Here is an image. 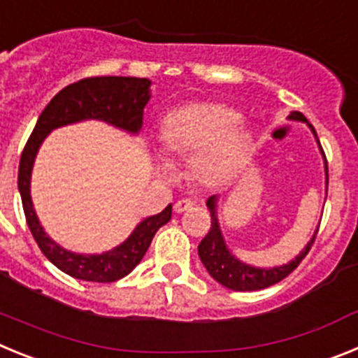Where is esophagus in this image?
Here are the masks:
<instances>
[{
	"label": "esophagus",
	"mask_w": 358,
	"mask_h": 358,
	"mask_svg": "<svg viewBox=\"0 0 358 358\" xmlns=\"http://www.w3.org/2000/svg\"><path fill=\"white\" fill-rule=\"evenodd\" d=\"M192 206H194V202L189 201V199H181V201H177L176 204H173V211H176V213H185V211H188Z\"/></svg>",
	"instance_id": "esophagus-1"
}]
</instances>
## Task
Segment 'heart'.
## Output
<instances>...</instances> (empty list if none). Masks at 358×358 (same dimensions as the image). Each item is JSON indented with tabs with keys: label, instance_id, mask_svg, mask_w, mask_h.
<instances>
[{
	"label": "heart",
	"instance_id": "b5f03b06",
	"mask_svg": "<svg viewBox=\"0 0 358 358\" xmlns=\"http://www.w3.org/2000/svg\"><path fill=\"white\" fill-rule=\"evenodd\" d=\"M238 115L218 103H194L176 109L159 123V140L169 157H194V170L202 181L218 182L240 169L251 138L236 127ZM159 176H172V164L156 159Z\"/></svg>",
	"mask_w": 358,
	"mask_h": 358
}]
</instances>
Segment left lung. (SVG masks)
<instances>
[{"label":"left lung","mask_w":358,"mask_h":358,"mask_svg":"<svg viewBox=\"0 0 358 358\" xmlns=\"http://www.w3.org/2000/svg\"><path fill=\"white\" fill-rule=\"evenodd\" d=\"M289 120L292 122H303L306 123L314 134L315 141L319 145V150L322 154V159H324V176H327V192H328V163L327 156L322 152L321 143H319L317 132L308 123V120L299 113V110H292L289 115ZM217 195H211L206 201V206L211 213V227L208 231V235L201 240L199 243V258H201L202 265L206 267V271L210 273V276L215 281H218L220 285L227 287L231 290H238V292H248V290H262L267 289V287L274 285L278 281H281L283 278L289 276L297 265L301 264V260L308 255L312 243H314L315 235H317V229L314 231V236L310 238V242L306 243L303 251L294 258L292 262L285 265H278V267H255V265L243 264L242 260H238L231 249L227 248L226 240H224L222 229H220V224H218L217 217Z\"/></svg>","instance_id":"1"}]
</instances>
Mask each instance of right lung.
I'll use <instances>...</instances> for the list:
<instances>
[{"label": "right lung", "instance_id": "1", "mask_svg": "<svg viewBox=\"0 0 358 358\" xmlns=\"http://www.w3.org/2000/svg\"><path fill=\"white\" fill-rule=\"evenodd\" d=\"M150 85L152 82L148 78L136 77H91L69 84L44 107L34 132L24 145L17 176L24 217L43 255L68 276L98 283H110L127 276L150 248L156 231L172 218V204L161 213L141 220L127 238L109 251L100 255L68 251L46 235L31 202V169L37 152L53 129L85 120H100L129 134H138L143 125V109L150 100Z\"/></svg>", "mask_w": 358, "mask_h": 358}]
</instances>
